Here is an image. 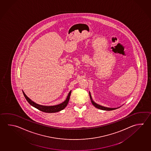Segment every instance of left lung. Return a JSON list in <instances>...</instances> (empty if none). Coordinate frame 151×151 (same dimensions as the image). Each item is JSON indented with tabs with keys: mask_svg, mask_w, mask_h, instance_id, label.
<instances>
[{
	"mask_svg": "<svg viewBox=\"0 0 151 151\" xmlns=\"http://www.w3.org/2000/svg\"><path fill=\"white\" fill-rule=\"evenodd\" d=\"M89 95H90V97H91V100L92 104H93V106H94L95 107H96V108L99 109H101V110H106V111H111V110H115V109H117V108H109V107H104V106H102L101 105L97 104L96 103H95L92 100L91 97V93H89Z\"/></svg>",
	"mask_w": 151,
	"mask_h": 151,
	"instance_id": "8db88e82",
	"label": "left lung"
}]
</instances>
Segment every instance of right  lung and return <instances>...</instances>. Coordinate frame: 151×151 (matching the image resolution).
<instances>
[{"label":"right lung","mask_w":151,"mask_h":151,"mask_svg":"<svg viewBox=\"0 0 151 151\" xmlns=\"http://www.w3.org/2000/svg\"><path fill=\"white\" fill-rule=\"evenodd\" d=\"M23 95L24 96L25 98L27 99V101H28V103L32 105L33 107H36V109H38L39 110L42 111L46 113H55L57 112H59L61 110H63L65 107L67 106V105L68 104L69 101V99L71 95V91H70L68 96L67 97V98L66 99L65 101L63 102L62 103L60 104L55 105V106H42L40 105L36 104L35 103H34L33 101H32L30 99H29L27 96L25 95V94L24 93V92H23Z\"/></svg>","instance_id":"right-lung-1"}]
</instances>
